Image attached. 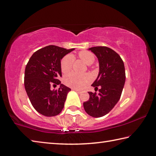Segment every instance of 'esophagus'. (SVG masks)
<instances>
[{"label": "esophagus", "mask_w": 156, "mask_h": 156, "mask_svg": "<svg viewBox=\"0 0 156 156\" xmlns=\"http://www.w3.org/2000/svg\"><path fill=\"white\" fill-rule=\"evenodd\" d=\"M73 91H76L77 92V93H78V94H81L82 93V91H80V90H78V89H72Z\"/></svg>", "instance_id": "34e87169"}]
</instances>
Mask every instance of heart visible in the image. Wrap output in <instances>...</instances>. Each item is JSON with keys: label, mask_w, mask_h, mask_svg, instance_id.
I'll list each match as a JSON object with an SVG mask.
<instances>
[{"label": "heart", "mask_w": 156, "mask_h": 156, "mask_svg": "<svg viewBox=\"0 0 156 156\" xmlns=\"http://www.w3.org/2000/svg\"><path fill=\"white\" fill-rule=\"evenodd\" d=\"M78 56L80 59L89 65L93 64L96 59L95 55L89 51H81L78 53ZM74 57L72 54H67L60 60V69L63 73L69 72L73 67ZM64 83L70 87L81 89L84 88L91 80V76L89 74H78L74 72L69 73L64 77Z\"/></svg>", "instance_id": "heart-1"}]
</instances>
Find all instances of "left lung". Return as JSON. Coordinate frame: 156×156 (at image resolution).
I'll use <instances>...</instances> for the list:
<instances>
[{
  "label": "left lung",
  "mask_w": 156,
  "mask_h": 156,
  "mask_svg": "<svg viewBox=\"0 0 156 156\" xmlns=\"http://www.w3.org/2000/svg\"><path fill=\"white\" fill-rule=\"evenodd\" d=\"M89 49L97 56L100 66L98 76L92 86L100 89L98 94L88 92L89 99L83 107L89 115L100 118L107 114L120 100L125 83V69L119 54L109 47L98 46Z\"/></svg>",
  "instance_id": "left-lung-1"
}]
</instances>
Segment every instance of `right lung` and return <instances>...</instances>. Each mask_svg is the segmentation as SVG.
Returning <instances> with one entry per match:
<instances>
[{"instance_id": "1", "label": "right lung", "mask_w": 156, "mask_h": 156, "mask_svg": "<svg viewBox=\"0 0 156 156\" xmlns=\"http://www.w3.org/2000/svg\"><path fill=\"white\" fill-rule=\"evenodd\" d=\"M73 49L49 45L37 50L29 60L25 71L24 84L32 106L41 114L51 117L58 115L64 107L71 89L60 84V60ZM60 85L59 89H50Z\"/></svg>"}]
</instances>
